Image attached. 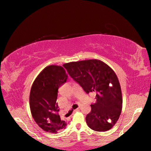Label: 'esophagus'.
Returning a JSON list of instances; mask_svg holds the SVG:
<instances>
[{"instance_id":"esophagus-1","label":"esophagus","mask_w":151,"mask_h":151,"mask_svg":"<svg viewBox=\"0 0 151 151\" xmlns=\"http://www.w3.org/2000/svg\"><path fill=\"white\" fill-rule=\"evenodd\" d=\"M78 110H79V107H78V108H76V110H74V112H76V111H78Z\"/></svg>"}]
</instances>
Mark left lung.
<instances>
[{
	"label": "left lung",
	"instance_id": "left-lung-1",
	"mask_svg": "<svg viewBox=\"0 0 151 151\" xmlns=\"http://www.w3.org/2000/svg\"><path fill=\"white\" fill-rule=\"evenodd\" d=\"M74 81L86 93L95 92L96 102L86 117L91 129L105 132L119 119L122 110V93L117 75L111 67L99 60H88L63 65Z\"/></svg>",
	"mask_w": 151,
	"mask_h": 151
}]
</instances>
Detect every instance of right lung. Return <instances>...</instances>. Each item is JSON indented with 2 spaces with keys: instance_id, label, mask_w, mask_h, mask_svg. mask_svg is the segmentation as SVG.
Listing matches in <instances>:
<instances>
[{
  "instance_id": "obj_1",
  "label": "right lung",
  "mask_w": 151,
  "mask_h": 151,
  "mask_svg": "<svg viewBox=\"0 0 151 151\" xmlns=\"http://www.w3.org/2000/svg\"><path fill=\"white\" fill-rule=\"evenodd\" d=\"M67 77L62 66L49 65L39 74L32 86L29 99L32 115L46 132L56 134L66 127V122L60 118L56 101L58 88Z\"/></svg>"
}]
</instances>
